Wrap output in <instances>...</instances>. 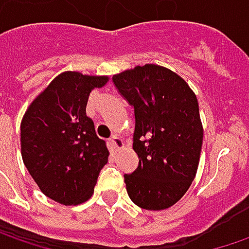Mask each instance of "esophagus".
<instances>
[{
    "mask_svg": "<svg viewBox=\"0 0 249 249\" xmlns=\"http://www.w3.org/2000/svg\"><path fill=\"white\" fill-rule=\"evenodd\" d=\"M110 144H112V147L115 149H119L123 147V140L120 139L119 136H113V137L110 139Z\"/></svg>",
    "mask_w": 249,
    "mask_h": 249,
    "instance_id": "1",
    "label": "esophagus"
}]
</instances>
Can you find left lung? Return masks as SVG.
Here are the masks:
<instances>
[{"label":"left lung","mask_w":249,"mask_h":249,"mask_svg":"<svg viewBox=\"0 0 249 249\" xmlns=\"http://www.w3.org/2000/svg\"><path fill=\"white\" fill-rule=\"evenodd\" d=\"M112 80L136 118L139 166L124 175L127 194L142 209H167L186 194L199 163L204 129L196 94L177 73L154 63Z\"/></svg>","instance_id":"obj_1"}]
</instances>
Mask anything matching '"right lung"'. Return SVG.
<instances>
[{
  "label": "right lung",
  "instance_id": "obj_1",
  "mask_svg": "<svg viewBox=\"0 0 249 249\" xmlns=\"http://www.w3.org/2000/svg\"><path fill=\"white\" fill-rule=\"evenodd\" d=\"M108 76L58 74L29 105L20 123L24 166L48 198L62 205L90 199L109 151L86 115L91 90Z\"/></svg>",
  "mask_w": 249,
  "mask_h": 249
}]
</instances>
